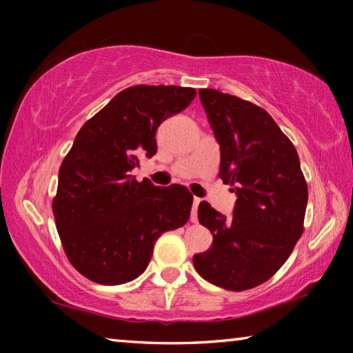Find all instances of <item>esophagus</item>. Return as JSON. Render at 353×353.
<instances>
[{"instance_id": "1", "label": "esophagus", "mask_w": 353, "mask_h": 353, "mask_svg": "<svg viewBox=\"0 0 353 353\" xmlns=\"http://www.w3.org/2000/svg\"><path fill=\"white\" fill-rule=\"evenodd\" d=\"M199 204H201V199L194 198L193 199V210H191V214H190L191 223H196V221H198V205Z\"/></svg>"}]
</instances>
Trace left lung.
<instances>
[{"label":"left lung","instance_id":"8db88e82","mask_svg":"<svg viewBox=\"0 0 353 353\" xmlns=\"http://www.w3.org/2000/svg\"><path fill=\"white\" fill-rule=\"evenodd\" d=\"M199 98L219 143V177L236 202L230 219L201 202L199 223L213 244L193 265L221 288L250 290L282 268L302 236L307 182L294 145L265 109L213 88Z\"/></svg>","mask_w":353,"mask_h":353}]
</instances>
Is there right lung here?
<instances>
[{
	"label": "right lung",
	"mask_w": 353,
	"mask_h": 353,
	"mask_svg": "<svg viewBox=\"0 0 353 353\" xmlns=\"http://www.w3.org/2000/svg\"><path fill=\"white\" fill-rule=\"evenodd\" d=\"M194 88L135 85L88 119L59 170L52 213L68 260L83 277L121 285L145 272L157 238L187 223L193 194L130 176L157 152L155 130L187 109Z\"/></svg>",
	"instance_id": "right-lung-1"
}]
</instances>
